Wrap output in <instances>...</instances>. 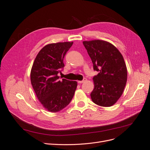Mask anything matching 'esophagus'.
<instances>
[{
    "instance_id": "obj_1",
    "label": "esophagus",
    "mask_w": 150,
    "mask_h": 150,
    "mask_svg": "<svg viewBox=\"0 0 150 150\" xmlns=\"http://www.w3.org/2000/svg\"><path fill=\"white\" fill-rule=\"evenodd\" d=\"M85 81H86V78H84V79H83V81H78V83L79 84H81V83H84Z\"/></svg>"
}]
</instances>
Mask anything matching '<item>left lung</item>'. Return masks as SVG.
I'll return each instance as SVG.
<instances>
[{
    "label": "left lung",
    "mask_w": 150,
    "mask_h": 150,
    "mask_svg": "<svg viewBox=\"0 0 150 150\" xmlns=\"http://www.w3.org/2000/svg\"><path fill=\"white\" fill-rule=\"evenodd\" d=\"M94 71V88L91 98L103 107L115 104L122 95L127 81V68L121 52L115 46L102 40L83 41Z\"/></svg>",
    "instance_id": "obj_1"
}]
</instances>
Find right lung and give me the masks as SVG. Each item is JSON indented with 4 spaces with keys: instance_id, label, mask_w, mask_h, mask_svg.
Here are the masks:
<instances>
[{
    "instance_id": "right-lung-1",
    "label": "right lung",
    "mask_w": 150,
    "mask_h": 150,
    "mask_svg": "<svg viewBox=\"0 0 150 150\" xmlns=\"http://www.w3.org/2000/svg\"><path fill=\"white\" fill-rule=\"evenodd\" d=\"M73 42L49 44L36 56L30 72V81L35 93L44 108L56 112L69 104L74 96L78 83L58 76L64 67L63 59Z\"/></svg>"
}]
</instances>
